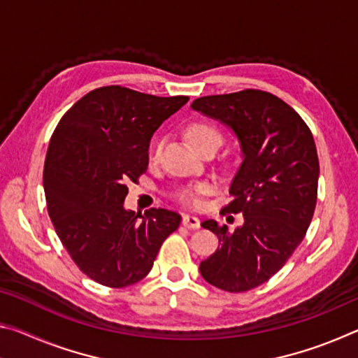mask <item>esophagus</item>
Listing matches in <instances>:
<instances>
[{"label":"esophagus","instance_id":"esophagus-1","mask_svg":"<svg viewBox=\"0 0 358 358\" xmlns=\"http://www.w3.org/2000/svg\"><path fill=\"white\" fill-rule=\"evenodd\" d=\"M183 226L187 229H199L201 227V220L197 216L192 215H185L183 216Z\"/></svg>","mask_w":358,"mask_h":358}]
</instances>
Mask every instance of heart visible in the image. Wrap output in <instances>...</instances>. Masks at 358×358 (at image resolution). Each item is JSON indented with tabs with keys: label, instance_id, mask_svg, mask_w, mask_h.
<instances>
[{
	"label": "heart",
	"instance_id": "heart-1",
	"mask_svg": "<svg viewBox=\"0 0 358 358\" xmlns=\"http://www.w3.org/2000/svg\"><path fill=\"white\" fill-rule=\"evenodd\" d=\"M186 134L196 150H201L205 147V145H211V143H215L220 147L221 138H222L221 132L217 131V128H215V126L210 123H205V121H196V123L187 126ZM161 150H162V141H157L153 145V148H151V153H150L151 161L159 159ZM211 191H213V186L210 183H205V181L203 183L186 186L183 189L178 191V201L183 202L185 205L197 207V205L201 203L202 196L210 194Z\"/></svg>",
	"mask_w": 358,
	"mask_h": 358
}]
</instances>
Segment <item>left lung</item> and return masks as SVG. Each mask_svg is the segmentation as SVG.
I'll return each instance as SVG.
<instances>
[{
    "mask_svg": "<svg viewBox=\"0 0 358 358\" xmlns=\"http://www.w3.org/2000/svg\"><path fill=\"white\" fill-rule=\"evenodd\" d=\"M191 107L229 126L243 157L221 213H243L245 222L234 232L202 222L220 248L199 270L211 286L246 292L278 273L305 238L317 202L316 143L292 107L260 90L203 96Z\"/></svg>",
    "mask_w": 358,
    "mask_h": 358,
    "instance_id": "obj_1",
    "label": "left lung"
}]
</instances>
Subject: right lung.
Instances as JSON below:
<instances>
[{
	"label": "right lung",
	"mask_w": 358,
	"mask_h": 358,
	"mask_svg": "<svg viewBox=\"0 0 358 358\" xmlns=\"http://www.w3.org/2000/svg\"><path fill=\"white\" fill-rule=\"evenodd\" d=\"M187 101L110 85L85 94L53 131L44 164L48 216L71 259L102 286L143 280L180 226L175 211L136 215L123 203L129 181L147 172L155 131Z\"/></svg>",
	"instance_id": "obj_1"
}]
</instances>
